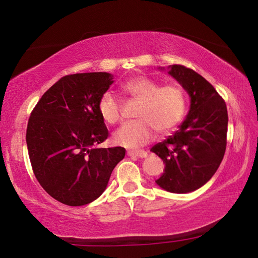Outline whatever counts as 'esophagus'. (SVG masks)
<instances>
[{
  "label": "esophagus",
  "instance_id": "esophagus-1",
  "mask_svg": "<svg viewBox=\"0 0 258 258\" xmlns=\"http://www.w3.org/2000/svg\"><path fill=\"white\" fill-rule=\"evenodd\" d=\"M127 155L131 157H138V158H147L148 152L145 150H130Z\"/></svg>",
  "mask_w": 258,
  "mask_h": 258
}]
</instances>
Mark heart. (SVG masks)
<instances>
[{
  "instance_id": "b5f03b06",
  "label": "heart",
  "mask_w": 258,
  "mask_h": 258,
  "mask_svg": "<svg viewBox=\"0 0 258 258\" xmlns=\"http://www.w3.org/2000/svg\"><path fill=\"white\" fill-rule=\"evenodd\" d=\"M126 97L140 102L135 117L139 120L126 123L112 135L118 146L135 148L147 145L156 132L167 135L175 130L186 112V94L178 83L161 85L149 76H135L120 85ZM98 110L104 123L117 124L121 120V107L111 92H104L98 103Z\"/></svg>"
}]
</instances>
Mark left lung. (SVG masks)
Listing matches in <instances>:
<instances>
[{
    "label": "left lung",
    "instance_id": "1",
    "mask_svg": "<svg viewBox=\"0 0 258 258\" xmlns=\"http://www.w3.org/2000/svg\"><path fill=\"white\" fill-rule=\"evenodd\" d=\"M169 74L189 93L190 110L180 128L151 151L165 163L157 184L174 194H186L211 180L223 160L228 109L211 83L194 69L173 64Z\"/></svg>",
    "mask_w": 258,
    "mask_h": 258
}]
</instances>
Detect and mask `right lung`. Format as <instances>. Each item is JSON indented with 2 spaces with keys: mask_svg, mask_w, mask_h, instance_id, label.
Masks as SVG:
<instances>
[{
  "mask_svg": "<svg viewBox=\"0 0 258 258\" xmlns=\"http://www.w3.org/2000/svg\"><path fill=\"white\" fill-rule=\"evenodd\" d=\"M111 80L108 73L61 77L30 112L26 142L35 177L52 198L68 206L100 197L125 157L121 147H97L109 135L98 103Z\"/></svg>",
  "mask_w": 258,
  "mask_h": 258,
  "instance_id": "right-lung-1",
  "label": "right lung"
}]
</instances>
